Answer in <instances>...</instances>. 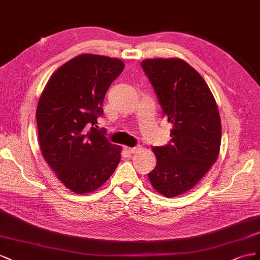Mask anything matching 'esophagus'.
Wrapping results in <instances>:
<instances>
[{
	"label": "esophagus",
	"mask_w": 260,
	"mask_h": 260,
	"mask_svg": "<svg viewBox=\"0 0 260 260\" xmlns=\"http://www.w3.org/2000/svg\"><path fill=\"white\" fill-rule=\"evenodd\" d=\"M140 149L139 147H124V150L127 152V153H129V154H132V153H135L136 151H138Z\"/></svg>",
	"instance_id": "esophagus-1"
}]
</instances>
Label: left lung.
<instances>
[{
    "label": "left lung",
    "mask_w": 260,
    "mask_h": 260,
    "mask_svg": "<svg viewBox=\"0 0 260 260\" xmlns=\"http://www.w3.org/2000/svg\"><path fill=\"white\" fill-rule=\"evenodd\" d=\"M142 68L173 125L171 144L152 148L157 166L148 176L159 194L176 197L194 187L217 161L219 110L204 78L182 58H147Z\"/></svg>",
    "instance_id": "8db88e82"
}]
</instances>
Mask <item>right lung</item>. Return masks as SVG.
<instances>
[{"label":"right lung","mask_w":260,"mask_h":260,"mask_svg":"<svg viewBox=\"0 0 260 260\" xmlns=\"http://www.w3.org/2000/svg\"><path fill=\"white\" fill-rule=\"evenodd\" d=\"M123 70L120 58L80 54L52 74L40 95L36 118L41 153L76 194L98 189L120 163L122 147L94 126L107 90Z\"/></svg>","instance_id":"1"}]
</instances>
